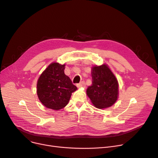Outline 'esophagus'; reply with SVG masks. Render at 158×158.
Instances as JSON below:
<instances>
[{
    "instance_id": "34e87169",
    "label": "esophagus",
    "mask_w": 158,
    "mask_h": 158,
    "mask_svg": "<svg viewBox=\"0 0 158 158\" xmlns=\"http://www.w3.org/2000/svg\"><path fill=\"white\" fill-rule=\"evenodd\" d=\"M77 86L78 88H81V87L85 88V86H86L85 82V81H81V82H80V83H79V84L77 85Z\"/></svg>"
}]
</instances>
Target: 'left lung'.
I'll return each instance as SVG.
<instances>
[{
  "instance_id": "8db88e82",
  "label": "left lung",
  "mask_w": 158,
  "mask_h": 158,
  "mask_svg": "<svg viewBox=\"0 0 158 158\" xmlns=\"http://www.w3.org/2000/svg\"><path fill=\"white\" fill-rule=\"evenodd\" d=\"M92 85L88 86L86 94L94 106L104 109L113 106L118 96V83L108 66L104 64L92 69Z\"/></svg>"
}]
</instances>
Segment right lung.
Here are the masks:
<instances>
[{"mask_svg": "<svg viewBox=\"0 0 158 158\" xmlns=\"http://www.w3.org/2000/svg\"><path fill=\"white\" fill-rule=\"evenodd\" d=\"M65 64L52 63L40 75L37 82V95L46 107L60 110L69 103L72 93L77 89L64 74Z\"/></svg>", "mask_w": 158, "mask_h": 158, "instance_id": "right-lung-1", "label": "right lung"}]
</instances>
